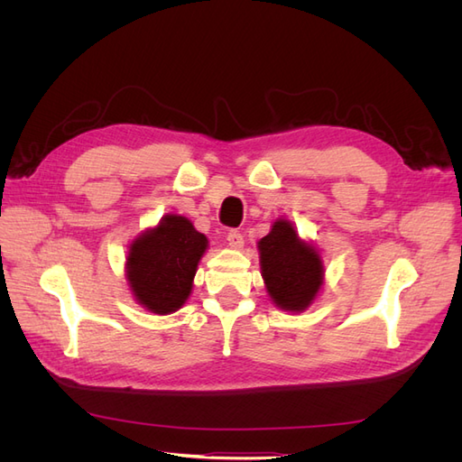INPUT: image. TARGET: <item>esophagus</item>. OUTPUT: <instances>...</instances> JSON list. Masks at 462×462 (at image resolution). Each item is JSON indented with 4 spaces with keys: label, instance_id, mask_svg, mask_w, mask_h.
Returning a JSON list of instances; mask_svg holds the SVG:
<instances>
[{
    "label": "esophagus",
    "instance_id": "obj_1",
    "mask_svg": "<svg viewBox=\"0 0 462 462\" xmlns=\"http://www.w3.org/2000/svg\"><path fill=\"white\" fill-rule=\"evenodd\" d=\"M226 239H227V245H229L233 250H241V248L245 246V239H243V235H241L239 231H229V233L226 235Z\"/></svg>",
    "mask_w": 462,
    "mask_h": 462
}]
</instances>
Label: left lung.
Wrapping results in <instances>:
<instances>
[{
	"mask_svg": "<svg viewBox=\"0 0 462 462\" xmlns=\"http://www.w3.org/2000/svg\"><path fill=\"white\" fill-rule=\"evenodd\" d=\"M258 254L265 292L277 309L292 314L309 310L326 277L319 248L302 239L289 219L277 217L258 241Z\"/></svg>",
	"mask_w": 462,
	"mask_h": 462,
	"instance_id": "left-lung-1",
	"label": "left lung"
}]
</instances>
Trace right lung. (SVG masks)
I'll use <instances>...</instances> for the list:
<instances>
[{"label":"right lung","instance_id":"1","mask_svg":"<svg viewBox=\"0 0 462 462\" xmlns=\"http://www.w3.org/2000/svg\"><path fill=\"white\" fill-rule=\"evenodd\" d=\"M208 250V236L179 214L163 216L138 233L125 256V279L133 299L152 314H173L189 300L194 275Z\"/></svg>","mask_w":462,"mask_h":462}]
</instances>
